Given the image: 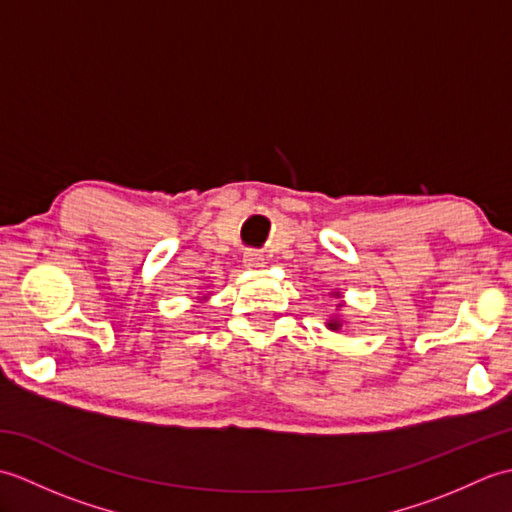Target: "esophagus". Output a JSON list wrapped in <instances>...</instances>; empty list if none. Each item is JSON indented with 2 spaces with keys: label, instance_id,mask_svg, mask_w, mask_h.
I'll return each mask as SVG.
<instances>
[{
  "label": "esophagus",
  "instance_id": "esophagus-1",
  "mask_svg": "<svg viewBox=\"0 0 512 512\" xmlns=\"http://www.w3.org/2000/svg\"><path fill=\"white\" fill-rule=\"evenodd\" d=\"M242 262H244V266L250 268V270H259V268L266 266V259H264L262 253H259V250H246Z\"/></svg>",
  "mask_w": 512,
  "mask_h": 512
}]
</instances>
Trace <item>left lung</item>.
<instances>
[{
	"label": "left lung",
	"mask_w": 512,
	"mask_h": 512,
	"mask_svg": "<svg viewBox=\"0 0 512 512\" xmlns=\"http://www.w3.org/2000/svg\"><path fill=\"white\" fill-rule=\"evenodd\" d=\"M336 297H341V295H336ZM341 325H343V323H341L339 317H332V319L328 321V328H330V330H341Z\"/></svg>",
	"instance_id": "1"
}]
</instances>
